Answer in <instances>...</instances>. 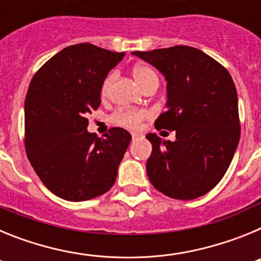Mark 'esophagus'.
I'll use <instances>...</instances> for the list:
<instances>
[{
  "label": "esophagus",
  "mask_w": 261,
  "mask_h": 261,
  "mask_svg": "<svg viewBox=\"0 0 261 261\" xmlns=\"http://www.w3.org/2000/svg\"><path fill=\"white\" fill-rule=\"evenodd\" d=\"M138 137H140V135H138V133H132V138H133V141H135V140H137Z\"/></svg>",
  "instance_id": "esophagus-1"
}]
</instances>
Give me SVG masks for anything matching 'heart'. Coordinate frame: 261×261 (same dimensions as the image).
Segmentation results:
<instances>
[{"label":"heart","mask_w":261,"mask_h":261,"mask_svg":"<svg viewBox=\"0 0 261 261\" xmlns=\"http://www.w3.org/2000/svg\"><path fill=\"white\" fill-rule=\"evenodd\" d=\"M132 75L133 78H135L136 82H137L140 86H142L149 78L154 77L155 73H154L153 69H150L149 66L136 65L132 70ZM112 80H114V74H112V73L105 78L102 87H100V94H102V95H106V94H107ZM149 116H150V114L144 110H119L112 115L111 120H112L115 124H117V125L125 126V128L130 129H137L138 126L141 125L142 121L146 120Z\"/></svg>","instance_id":"b5f03b06"}]
</instances>
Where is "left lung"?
<instances>
[{
	"instance_id": "obj_1",
	"label": "left lung",
	"mask_w": 261,
	"mask_h": 261,
	"mask_svg": "<svg viewBox=\"0 0 261 261\" xmlns=\"http://www.w3.org/2000/svg\"><path fill=\"white\" fill-rule=\"evenodd\" d=\"M132 53L165 75L167 110L154 125L176 133L174 142L146 136L153 146L149 180L168 197L197 199L220 183L241 138L234 81L220 62L188 45Z\"/></svg>"
}]
</instances>
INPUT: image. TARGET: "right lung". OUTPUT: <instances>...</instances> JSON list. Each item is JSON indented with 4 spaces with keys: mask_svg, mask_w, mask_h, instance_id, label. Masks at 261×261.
Segmentation results:
<instances>
[{
    "mask_svg": "<svg viewBox=\"0 0 261 261\" xmlns=\"http://www.w3.org/2000/svg\"><path fill=\"white\" fill-rule=\"evenodd\" d=\"M124 52L89 43L56 53L31 80L24 102L27 158L52 193L86 201L114 186L132 136L111 128L105 138L87 132V115L100 106V87Z\"/></svg>",
    "mask_w": 261,
    "mask_h": 261,
    "instance_id": "1",
    "label": "right lung"
}]
</instances>
